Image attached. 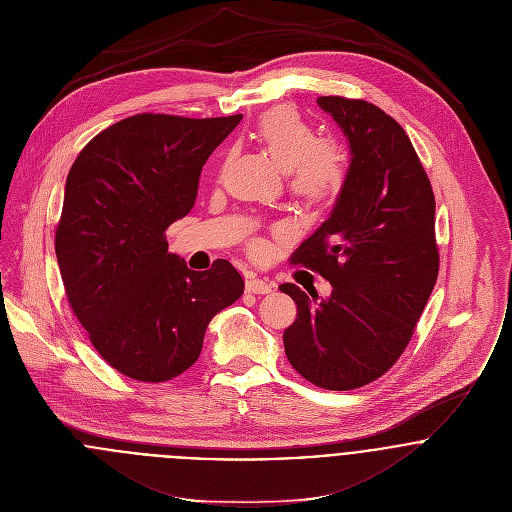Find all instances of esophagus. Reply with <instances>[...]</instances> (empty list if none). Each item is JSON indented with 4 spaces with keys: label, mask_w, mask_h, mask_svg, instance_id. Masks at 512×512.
Returning <instances> with one entry per match:
<instances>
[{
    "label": "esophagus",
    "mask_w": 512,
    "mask_h": 512,
    "mask_svg": "<svg viewBox=\"0 0 512 512\" xmlns=\"http://www.w3.org/2000/svg\"><path fill=\"white\" fill-rule=\"evenodd\" d=\"M246 290L254 294H268L274 290V282H268L264 278H250L246 280Z\"/></svg>",
    "instance_id": "1"
}]
</instances>
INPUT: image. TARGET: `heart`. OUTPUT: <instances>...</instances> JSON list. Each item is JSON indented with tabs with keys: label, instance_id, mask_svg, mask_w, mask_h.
<instances>
[{
	"label": "heart",
	"instance_id": "obj_1",
	"mask_svg": "<svg viewBox=\"0 0 512 512\" xmlns=\"http://www.w3.org/2000/svg\"><path fill=\"white\" fill-rule=\"evenodd\" d=\"M254 139L286 169L288 189L304 206L327 208L339 199L347 181V155L337 143L321 139L294 109L264 113Z\"/></svg>",
	"mask_w": 512,
	"mask_h": 512
}]
</instances>
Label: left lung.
<instances>
[{"instance_id":"1","label":"left lung","mask_w":512,"mask_h":512,"mask_svg":"<svg viewBox=\"0 0 512 512\" xmlns=\"http://www.w3.org/2000/svg\"><path fill=\"white\" fill-rule=\"evenodd\" d=\"M351 147L331 218L290 256L331 282L327 300L296 284L284 331L290 365L317 387L349 391L387 373L410 343L434 290L440 254L436 199L401 125L361 98L319 96Z\"/></svg>"}]
</instances>
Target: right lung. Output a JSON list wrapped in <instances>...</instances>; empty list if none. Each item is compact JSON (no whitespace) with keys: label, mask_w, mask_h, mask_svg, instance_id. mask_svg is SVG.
I'll use <instances>...</instances> for the list:
<instances>
[{"label":"right lung","mask_w":512,"mask_h":512,"mask_svg":"<svg viewBox=\"0 0 512 512\" xmlns=\"http://www.w3.org/2000/svg\"><path fill=\"white\" fill-rule=\"evenodd\" d=\"M240 121L133 115L90 139L70 167L56 226L66 298L98 355L135 381L187 371L210 321L244 292L228 260L189 270L165 236Z\"/></svg>","instance_id":"add662e5"}]
</instances>
